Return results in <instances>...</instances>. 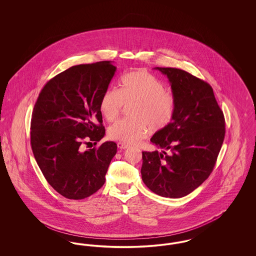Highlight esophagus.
<instances>
[{"mask_svg":"<svg viewBox=\"0 0 256 256\" xmlns=\"http://www.w3.org/2000/svg\"><path fill=\"white\" fill-rule=\"evenodd\" d=\"M117 146H118V148H121V150H124V148H128V146H130V145H128L126 143H124V142H118V144H117Z\"/></svg>","mask_w":256,"mask_h":256,"instance_id":"esophagus-1","label":"esophagus"}]
</instances>
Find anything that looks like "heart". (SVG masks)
I'll return each mask as SVG.
<instances>
[{"mask_svg":"<svg viewBox=\"0 0 256 256\" xmlns=\"http://www.w3.org/2000/svg\"><path fill=\"white\" fill-rule=\"evenodd\" d=\"M124 106H132L128 115L108 128L111 139L135 143L142 139L148 128L158 132L166 128L172 120L176 102L166 92L165 86L154 74L139 69L126 74L121 88L110 87L104 93L100 110L106 121L113 122L122 112Z\"/></svg>","mask_w":256,"mask_h":256,"instance_id":"1","label":"heart"}]
</instances>
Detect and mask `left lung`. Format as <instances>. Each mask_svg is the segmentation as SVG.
Segmentation results:
<instances>
[{"instance_id":"left-lung-1","label":"left lung","mask_w":256,"mask_h":256,"mask_svg":"<svg viewBox=\"0 0 256 256\" xmlns=\"http://www.w3.org/2000/svg\"><path fill=\"white\" fill-rule=\"evenodd\" d=\"M154 69L167 76L176 110L172 122L150 138L161 152H142L141 174L154 193L178 198L212 172L224 139V117L207 82L180 69Z\"/></svg>"}]
</instances>
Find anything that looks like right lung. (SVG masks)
<instances>
[{"mask_svg":"<svg viewBox=\"0 0 256 256\" xmlns=\"http://www.w3.org/2000/svg\"><path fill=\"white\" fill-rule=\"evenodd\" d=\"M116 72L111 61L80 64L56 74L42 88L30 122L34 158L50 185L70 200L93 195L104 184L117 144L104 136L100 100Z\"/></svg>","mask_w":256,"mask_h":256,"instance_id":"obj_1","label":"right lung"}]
</instances>
